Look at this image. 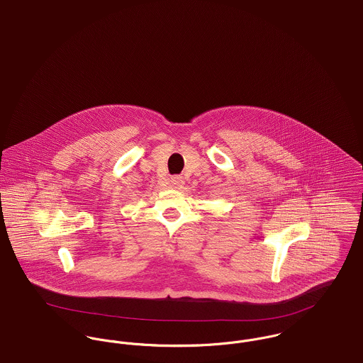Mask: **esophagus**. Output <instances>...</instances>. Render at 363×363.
<instances>
[{"mask_svg":"<svg viewBox=\"0 0 363 363\" xmlns=\"http://www.w3.org/2000/svg\"><path fill=\"white\" fill-rule=\"evenodd\" d=\"M182 185H184V178L182 177H172L171 178V186L172 188H175V189H181L182 188Z\"/></svg>","mask_w":363,"mask_h":363,"instance_id":"34e87169","label":"esophagus"}]
</instances>
